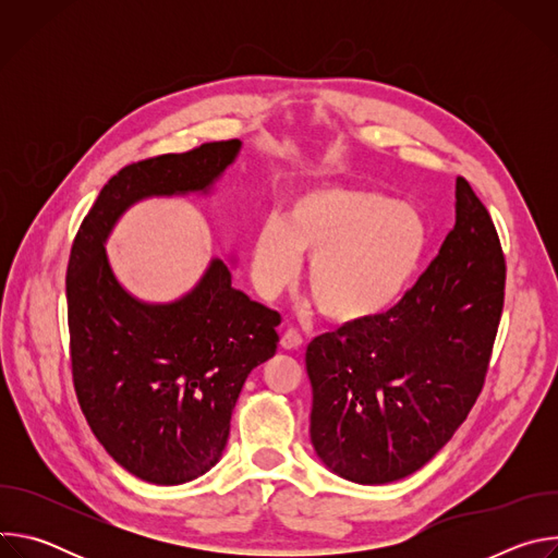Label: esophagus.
<instances>
[{"mask_svg":"<svg viewBox=\"0 0 558 558\" xmlns=\"http://www.w3.org/2000/svg\"><path fill=\"white\" fill-rule=\"evenodd\" d=\"M302 336L295 331V329H287L284 333H282V338H280V347L282 349H287V351H298L300 347H302Z\"/></svg>","mask_w":558,"mask_h":558,"instance_id":"1","label":"esophagus"}]
</instances>
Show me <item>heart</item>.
Instances as JSON below:
<instances>
[{"label": "heart", "mask_w": 558, "mask_h": 558, "mask_svg": "<svg viewBox=\"0 0 558 558\" xmlns=\"http://www.w3.org/2000/svg\"><path fill=\"white\" fill-rule=\"evenodd\" d=\"M428 247L424 218L384 194L320 187L298 194L282 222H263L252 247V280L274 300L293 284L308 256L306 287L338 325L388 311L409 289Z\"/></svg>", "instance_id": "heart-1"}]
</instances>
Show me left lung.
<instances>
[{"label":"left lung","instance_id":"obj_1","mask_svg":"<svg viewBox=\"0 0 558 558\" xmlns=\"http://www.w3.org/2000/svg\"><path fill=\"white\" fill-rule=\"evenodd\" d=\"M454 198V227L404 298L306 347L311 444L349 482L388 484L420 470L484 388L506 258L486 205L461 177Z\"/></svg>","mask_w":558,"mask_h":558}]
</instances>
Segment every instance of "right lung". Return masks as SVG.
<instances>
[{
    "instance_id": "obj_1",
    "label": "right lung",
    "mask_w": 558,
    "mask_h": 558,
    "mask_svg": "<svg viewBox=\"0 0 558 558\" xmlns=\"http://www.w3.org/2000/svg\"><path fill=\"white\" fill-rule=\"evenodd\" d=\"M238 151V138L214 141L125 166L99 192L70 250L78 407L108 454L149 484H185L216 465L247 375L278 349L280 313L233 289L218 258L181 300L143 302L119 284L106 241L143 198L207 194Z\"/></svg>"
}]
</instances>
